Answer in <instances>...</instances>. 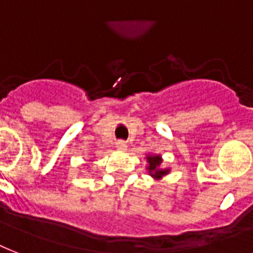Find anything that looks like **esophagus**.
Returning <instances> with one entry per match:
<instances>
[{"mask_svg":"<svg viewBox=\"0 0 253 253\" xmlns=\"http://www.w3.org/2000/svg\"><path fill=\"white\" fill-rule=\"evenodd\" d=\"M115 147H117V150L125 151L127 148V143L125 140H118V142L115 143Z\"/></svg>","mask_w":253,"mask_h":253,"instance_id":"obj_1","label":"esophagus"}]
</instances>
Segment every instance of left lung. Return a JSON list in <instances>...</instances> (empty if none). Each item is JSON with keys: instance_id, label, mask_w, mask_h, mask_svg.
Instances as JSON below:
<instances>
[{"instance_id": "obj_1", "label": "left lung", "mask_w": 253, "mask_h": 253, "mask_svg": "<svg viewBox=\"0 0 253 253\" xmlns=\"http://www.w3.org/2000/svg\"><path fill=\"white\" fill-rule=\"evenodd\" d=\"M147 162H148V173L151 176L156 178V180H160L163 176H166L169 173V169H163L160 168L163 163V159L160 155H154V156H147Z\"/></svg>"}]
</instances>
